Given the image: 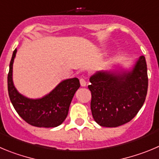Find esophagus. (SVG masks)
I'll return each instance as SVG.
<instances>
[{"instance_id":"esophagus-1","label":"esophagus","mask_w":159,"mask_h":159,"mask_svg":"<svg viewBox=\"0 0 159 159\" xmlns=\"http://www.w3.org/2000/svg\"><path fill=\"white\" fill-rule=\"evenodd\" d=\"M86 80L85 79V78H81V79H80V84H81V86H85L86 85Z\"/></svg>"}]
</instances>
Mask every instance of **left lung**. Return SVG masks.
I'll use <instances>...</instances> for the list:
<instances>
[{
    "label": "left lung",
    "instance_id": "1",
    "mask_svg": "<svg viewBox=\"0 0 159 159\" xmlns=\"http://www.w3.org/2000/svg\"><path fill=\"white\" fill-rule=\"evenodd\" d=\"M91 111L102 127L116 128L129 122L143 105L148 88L145 57L130 71H100L89 78Z\"/></svg>",
    "mask_w": 159,
    "mask_h": 159
}]
</instances>
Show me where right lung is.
<instances>
[{"label":"right lung","instance_id":"1","mask_svg":"<svg viewBox=\"0 0 159 159\" xmlns=\"http://www.w3.org/2000/svg\"><path fill=\"white\" fill-rule=\"evenodd\" d=\"M13 51L8 74L10 101L20 116L28 124L38 128H55L65 120L74 93L80 87L78 78L64 80L54 89L39 99H30L20 93L12 81V66L16 54Z\"/></svg>","mask_w":159,"mask_h":159}]
</instances>
